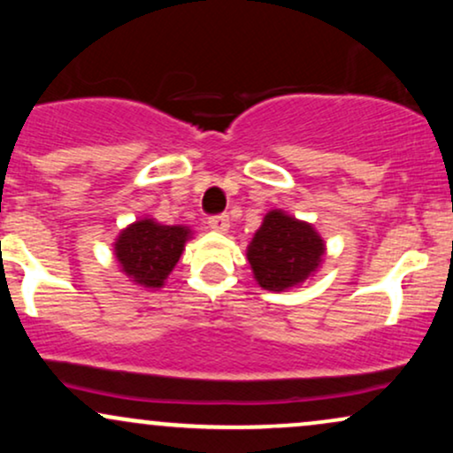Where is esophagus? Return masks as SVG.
Wrapping results in <instances>:
<instances>
[{"label": "esophagus", "instance_id": "esophagus-1", "mask_svg": "<svg viewBox=\"0 0 453 453\" xmlns=\"http://www.w3.org/2000/svg\"><path fill=\"white\" fill-rule=\"evenodd\" d=\"M209 226H211V230H215V232H227L230 230V217L227 215L211 217Z\"/></svg>", "mask_w": 453, "mask_h": 453}]
</instances>
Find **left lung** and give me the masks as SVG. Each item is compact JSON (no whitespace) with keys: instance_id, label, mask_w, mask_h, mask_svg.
<instances>
[{"instance_id":"left-lung-1","label":"left lung","mask_w":453,"mask_h":453,"mask_svg":"<svg viewBox=\"0 0 453 453\" xmlns=\"http://www.w3.org/2000/svg\"><path fill=\"white\" fill-rule=\"evenodd\" d=\"M326 244L311 223L283 211H270L247 249L259 288L285 292L304 283L319 268Z\"/></svg>"}]
</instances>
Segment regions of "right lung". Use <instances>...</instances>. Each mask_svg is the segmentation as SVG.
Wrapping results in <instances>:
<instances>
[{
	"instance_id": "right-lung-1",
	"label": "right lung",
	"mask_w": 453,
	"mask_h": 453,
	"mask_svg": "<svg viewBox=\"0 0 453 453\" xmlns=\"http://www.w3.org/2000/svg\"><path fill=\"white\" fill-rule=\"evenodd\" d=\"M189 236V227L140 219L119 234L114 256L134 283L157 289L173 273Z\"/></svg>"
}]
</instances>
